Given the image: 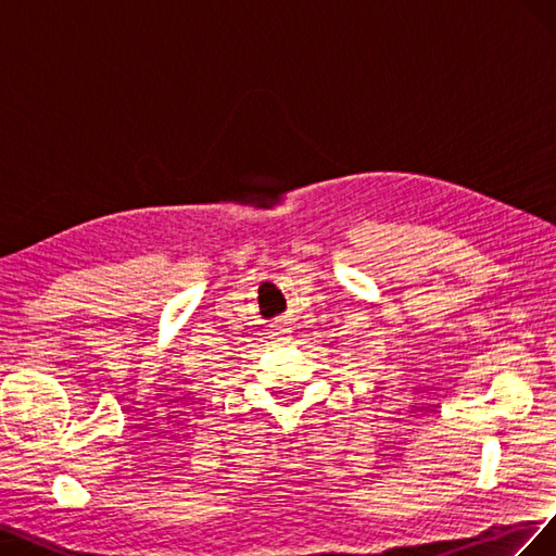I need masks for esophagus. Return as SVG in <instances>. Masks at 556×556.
Segmentation results:
<instances>
[{
    "instance_id": "obj_1",
    "label": "esophagus",
    "mask_w": 556,
    "mask_h": 556,
    "mask_svg": "<svg viewBox=\"0 0 556 556\" xmlns=\"http://www.w3.org/2000/svg\"><path fill=\"white\" fill-rule=\"evenodd\" d=\"M276 343H290V331L288 329H278L271 333Z\"/></svg>"
}]
</instances>
